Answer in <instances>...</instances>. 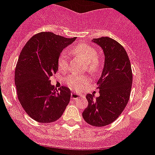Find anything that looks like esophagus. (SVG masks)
<instances>
[{
  "label": "esophagus",
  "instance_id": "1",
  "mask_svg": "<svg viewBox=\"0 0 155 155\" xmlns=\"http://www.w3.org/2000/svg\"><path fill=\"white\" fill-rule=\"evenodd\" d=\"M82 97L83 96H82L81 94H76V93H72V94H71V97H72V99H73V100H76V99Z\"/></svg>",
  "mask_w": 155,
  "mask_h": 155
}]
</instances>
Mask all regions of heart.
Listing matches in <instances>:
<instances>
[{
	"label": "heart",
	"instance_id": "heart-1",
	"mask_svg": "<svg viewBox=\"0 0 155 155\" xmlns=\"http://www.w3.org/2000/svg\"><path fill=\"white\" fill-rule=\"evenodd\" d=\"M73 54L81 58L86 63V67L89 72H95L99 68L98 54L92 46L87 44H79L75 46L72 49ZM68 57L65 51H63L59 55L58 59V65L59 69L64 70L68 67ZM67 83L74 90H79L81 87L88 83L89 78L87 76L71 75L66 79Z\"/></svg>",
	"mask_w": 155,
	"mask_h": 155
}]
</instances>
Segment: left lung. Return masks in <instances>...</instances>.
I'll list each match as a JSON object with an SVG mask.
<instances>
[{"label": "left lung", "instance_id": "left-lung-1", "mask_svg": "<svg viewBox=\"0 0 155 155\" xmlns=\"http://www.w3.org/2000/svg\"><path fill=\"white\" fill-rule=\"evenodd\" d=\"M102 48L104 64L97 85L100 96L88 94V106L83 112L84 120L93 126L111 124L122 114L130 99L133 74L126 50L110 37L93 39Z\"/></svg>", "mask_w": 155, "mask_h": 155}]
</instances>
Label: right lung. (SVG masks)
I'll use <instances>...</instances> for the list:
<instances>
[{
	"label": "right lung",
	"mask_w": 155,
	"mask_h": 155,
	"mask_svg": "<svg viewBox=\"0 0 155 155\" xmlns=\"http://www.w3.org/2000/svg\"><path fill=\"white\" fill-rule=\"evenodd\" d=\"M76 39L42 32L31 37L21 50L15 72L17 95L25 112L37 122L57 121L69 103V88L58 91L50 78L58 69L60 54Z\"/></svg>",
	"instance_id": "obj_1"
}]
</instances>
